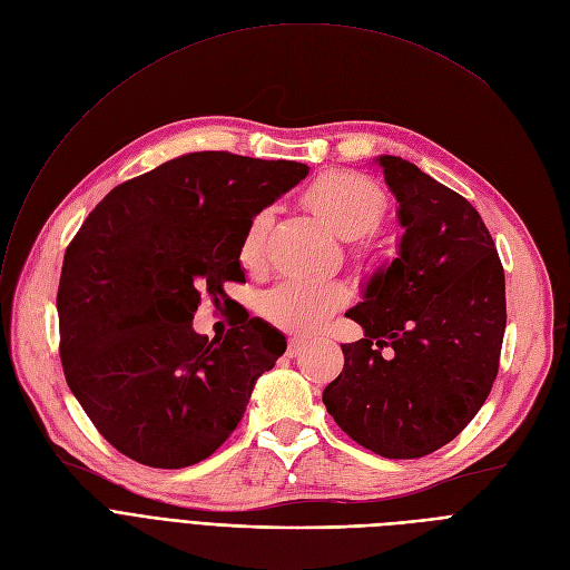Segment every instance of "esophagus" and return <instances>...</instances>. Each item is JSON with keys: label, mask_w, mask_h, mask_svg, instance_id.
<instances>
[{"label": "esophagus", "mask_w": 570, "mask_h": 570, "mask_svg": "<svg viewBox=\"0 0 570 570\" xmlns=\"http://www.w3.org/2000/svg\"><path fill=\"white\" fill-rule=\"evenodd\" d=\"M306 345H308V343H306L304 338H289V343H287V355H289V357L302 355V350H304Z\"/></svg>", "instance_id": "34e87169"}]
</instances>
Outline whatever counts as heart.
<instances>
[{
    "label": "heart",
    "mask_w": 570,
    "mask_h": 570,
    "mask_svg": "<svg viewBox=\"0 0 570 570\" xmlns=\"http://www.w3.org/2000/svg\"><path fill=\"white\" fill-rule=\"evenodd\" d=\"M306 206L345 240L362 238L377 229L387 213V197L368 178L350 171H334L317 178L304 195ZM271 210L262 208L240 234L238 259L246 268H259L266 257ZM368 257H373L368 253ZM347 304L341 283H313L289 278L262 296V313L276 327L294 334H313Z\"/></svg>",
    "instance_id": "1"
}]
</instances>
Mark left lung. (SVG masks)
I'll return each instance as SVG.
<instances>
[{
	"mask_svg": "<svg viewBox=\"0 0 570 570\" xmlns=\"http://www.w3.org/2000/svg\"><path fill=\"white\" fill-rule=\"evenodd\" d=\"M399 202V257L345 315L364 338L341 345L324 387L330 415L366 450L417 459L478 415L499 373L505 278L492 234L454 189L409 159H375Z\"/></svg>",
	"mask_w": 570,
	"mask_h": 570,
	"instance_id": "left-lung-1",
	"label": "left lung"
}]
</instances>
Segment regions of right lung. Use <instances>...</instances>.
<instances>
[{
  "instance_id": "obj_1",
  "label": "right lung",
  "mask_w": 570,
  "mask_h": 570,
  "mask_svg": "<svg viewBox=\"0 0 570 570\" xmlns=\"http://www.w3.org/2000/svg\"><path fill=\"white\" fill-rule=\"evenodd\" d=\"M308 169L187 153L114 187L69 243L58 289L67 385L134 462L185 469L210 456L285 352V336L248 313L213 341L193 320L202 294L220 304L225 283L246 281L243 229Z\"/></svg>"
}]
</instances>
